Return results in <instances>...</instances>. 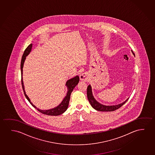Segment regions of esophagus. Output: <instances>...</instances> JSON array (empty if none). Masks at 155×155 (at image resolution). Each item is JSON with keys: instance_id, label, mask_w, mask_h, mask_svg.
Returning <instances> with one entry per match:
<instances>
[{"instance_id": "esophagus-1", "label": "esophagus", "mask_w": 155, "mask_h": 155, "mask_svg": "<svg viewBox=\"0 0 155 155\" xmlns=\"http://www.w3.org/2000/svg\"><path fill=\"white\" fill-rule=\"evenodd\" d=\"M80 80L82 81H86L87 80V74H85V73H82L80 75Z\"/></svg>"}]
</instances>
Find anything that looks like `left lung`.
Here are the masks:
<instances>
[{"mask_svg": "<svg viewBox=\"0 0 155 155\" xmlns=\"http://www.w3.org/2000/svg\"><path fill=\"white\" fill-rule=\"evenodd\" d=\"M132 52L134 54V56H135V54H134L132 50ZM87 99L92 107L97 110L101 111H113L116 110V109H118L121 106H122L123 105H124L129 99L128 98L127 101H125L124 103L120 104L119 105H114V106H105V105H102L100 103H98V101H96V99L94 98V96L92 95L91 87L90 85H88L87 87Z\"/></svg>", "mask_w": 155, "mask_h": 155, "instance_id": "1", "label": "left lung"}]
</instances>
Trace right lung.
Wrapping results in <instances>:
<instances>
[{"mask_svg": "<svg viewBox=\"0 0 155 155\" xmlns=\"http://www.w3.org/2000/svg\"><path fill=\"white\" fill-rule=\"evenodd\" d=\"M32 48V44H30L28 45V47L24 50V53L22 56V59H21V83H22V88L24 91V95L25 96L26 99L28 101L30 102L31 105L33 107H35V108L37 109L38 111L41 113L50 116H57L61 115V114L63 113L68 109V104L70 101V97L71 94L73 90L74 89V87H75L78 83L79 82V77L78 76H76L72 79L68 80L67 82L66 83V85L68 87V92L67 94L65 97L63 101H62L61 104L58 106L57 107H55L53 109H49V110H40L37 108L35 107V105L32 104V103L30 101V99L28 98V96L25 94V92L24 91V85H23V80H22V74H23V64L25 61V59L26 58V56L30 53Z\"/></svg>", "mask_w": 155, "mask_h": 155, "instance_id": "obj_1", "label": "right lung"}]
</instances>
